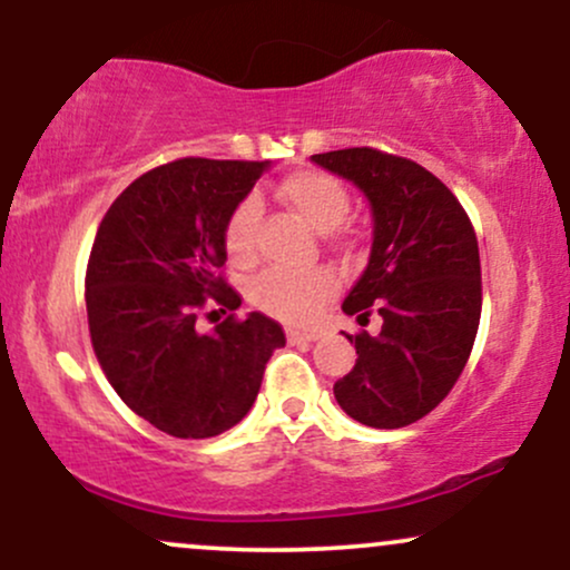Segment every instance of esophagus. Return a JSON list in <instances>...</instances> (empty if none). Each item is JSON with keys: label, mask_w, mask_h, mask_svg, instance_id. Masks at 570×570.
Instances as JSON below:
<instances>
[{"label": "esophagus", "mask_w": 570, "mask_h": 570, "mask_svg": "<svg viewBox=\"0 0 570 570\" xmlns=\"http://www.w3.org/2000/svg\"><path fill=\"white\" fill-rule=\"evenodd\" d=\"M318 337H322V332H316V330H294V326L286 330V340H289L292 345L294 343H313V340H318Z\"/></svg>", "instance_id": "obj_1"}]
</instances>
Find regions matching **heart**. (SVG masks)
Listing matches in <instances>:
<instances>
[{"label":"heart","instance_id":"obj_1","mask_svg":"<svg viewBox=\"0 0 570 570\" xmlns=\"http://www.w3.org/2000/svg\"><path fill=\"white\" fill-rule=\"evenodd\" d=\"M278 198L297 217L316 230L330 233L345 222L351 212L348 187L337 176L305 168L284 176L278 185ZM257 225L259 200L248 195L233 208L225 225V252L235 265H252L257 259ZM337 292L335 273L316 267L307 273L267 271L252 284V303L271 316L284 322H311Z\"/></svg>","mask_w":570,"mask_h":570}]
</instances>
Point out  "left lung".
Segmentation results:
<instances>
[{"label":"left lung","instance_id":"left-lung-1","mask_svg":"<svg viewBox=\"0 0 570 570\" xmlns=\"http://www.w3.org/2000/svg\"><path fill=\"white\" fill-rule=\"evenodd\" d=\"M313 163L362 189L375 219L370 265L343 311L358 322L377 311L383 326L345 335L358 356L335 399L364 426H410L450 394L472 353L482 313L472 219L434 174L399 155L351 147Z\"/></svg>","mask_w":570,"mask_h":570}]
</instances>
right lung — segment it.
Masks as SVG:
<instances>
[{
    "label": "right lung",
    "mask_w": 570,
    "mask_h": 570,
    "mask_svg": "<svg viewBox=\"0 0 570 570\" xmlns=\"http://www.w3.org/2000/svg\"><path fill=\"white\" fill-rule=\"evenodd\" d=\"M265 168L208 158L153 168L117 195L90 248L85 305L98 364L136 415L179 440L233 429L286 343L263 313L235 316L240 294L222 276L227 217ZM208 304L232 316L203 336Z\"/></svg>",
    "instance_id": "obj_1"
}]
</instances>
